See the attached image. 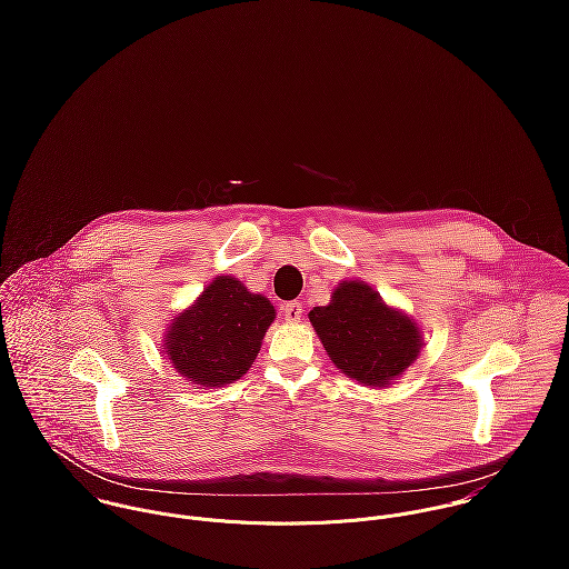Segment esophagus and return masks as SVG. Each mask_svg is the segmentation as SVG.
<instances>
[{"mask_svg":"<svg viewBox=\"0 0 569 569\" xmlns=\"http://www.w3.org/2000/svg\"><path fill=\"white\" fill-rule=\"evenodd\" d=\"M282 318H284L287 322H300V318H302V305H300L298 300L282 305Z\"/></svg>","mask_w":569,"mask_h":569,"instance_id":"esophagus-1","label":"esophagus"}]
</instances>
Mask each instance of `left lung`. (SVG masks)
Instances as JSON below:
<instances>
[{"label":"left lung","mask_w":569,"mask_h":569,"mask_svg":"<svg viewBox=\"0 0 569 569\" xmlns=\"http://www.w3.org/2000/svg\"><path fill=\"white\" fill-rule=\"evenodd\" d=\"M309 320L332 363L366 386H388L420 352V332L403 313L386 307L368 284L341 282L328 307H316Z\"/></svg>","instance_id":"obj_1"}]
</instances>
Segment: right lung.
Wrapping results in <instances>:
<instances>
[{"label": "right lung", "mask_w": 569, "mask_h": 569, "mask_svg": "<svg viewBox=\"0 0 569 569\" xmlns=\"http://www.w3.org/2000/svg\"><path fill=\"white\" fill-rule=\"evenodd\" d=\"M276 318L271 302L232 276L217 278L170 326L166 355L174 370L203 388L241 379Z\"/></svg>", "instance_id": "obj_1"}]
</instances>
